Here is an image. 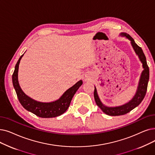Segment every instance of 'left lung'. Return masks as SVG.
I'll list each match as a JSON object with an SVG mask.
<instances>
[{"instance_id": "obj_1", "label": "left lung", "mask_w": 155, "mask_h": 155, "mask_svg": "<svg viewBox=\"0 0 155 155\" xmlns=\"http://www.w3.org/2000/svg\"><path fill=\"white\" fill-rule=\"evenodd\" d=\"M120 35L124 37H126L128 39H129L130 40L131 44L134 51L136 52V54L139 56L140 61L143 64L144 70L143 71L142 73H141L137 92L135 94V96H134V97L129 103H127L122 106L116 107H107L104 106L99 98L96 87H94V99H95L96 104L100 107L101 110L106 114V115L110 116H119L125 115V114L130 112L138 105H139V104L142 102V101L145 97L147 91V84H148L150 78L149 67L147 64L146 58L142 49L136 44L134 40L129 34H127L125 33H122Z\"/></svg>"}]
</instances>
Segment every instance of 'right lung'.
Returning <instances> with one entry per match:
<instances>
[{
	"label": "right lung",
	"instance_id": "obj_1",
	"mask_svg": "<svg viewBox=\"0 0 155 155\" xmlns=\"http://www.w3.org/2000/svg\"><path fill=\"white\" fill-rule=\"evenodd\" d=\"M23 54L21 55L18 59L12 77V84L16 91L19 103H21L25 109L41 118H53L62 115L68 110L73 96L75 95L79 87L82 85V81L80 80L77 82L73 86L67 90L61 97L55 101L51 103H41L37 101L26 95L21 90L18 82V73L19 64Z\"/></svg>",
	"mask_w": 155,
	"mask_h": 155
}]
</instances>
